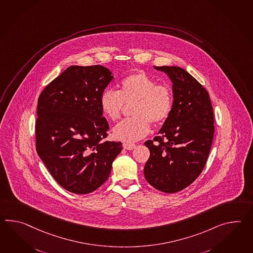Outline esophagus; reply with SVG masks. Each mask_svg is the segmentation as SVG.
<instances>
[{
  "instance_id": "obj_1",
  "label": "esophagus",
  "mask_w": 253,
  "mask_h": 253,
  "mask_svg": "<svg viewBox=\"0 0 253 253\" xmlns=\"http://www.w3.org/2000/svg\"><path fill=\"white\" fill-rule=\"evenodd\" d=\"M123 147H124V149L130 151V150H133L135 147H136V145H135V144H131V143H124Z\"/></svg>"
}]
</instances>
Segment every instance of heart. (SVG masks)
<instances>
[{
  "label": "heart",
  "mask_w": 253,
  "mask_h": 253,
  "mask_svg": "<svg viewBox=\"0 0 253 253\" xmlns=\"http://www.w3.org/2000/svg\"><path fill=\"white\" fill-rule=\"evenodd\" d=\"M133 103L131 114L113 128L115 139L134 142L144 138L151 124H162L168 118L173 106V92L170 86L159 84L145 73H133L123 79L120 90L107 89L100 96L101 112L111 121L122 116L125 104Z\"/></svg>",
  "instance_id": "obj_1"
}]
</instances>
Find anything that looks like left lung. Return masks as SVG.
Instances as JSON below:
<instances>
[{
  "mask_svg": "<svg viewBox=\"0 0 253 253\" xmlns=\"http://www.w3.org/2000/svg\"><path fill=\"white\" fill-rule=\"evenodd\" d=\"M154 68L171 80L173 106L159 135L144 143L151 153L144 176L155 189L174 193L191 185L207 163L213 140V109L207 90L184 69Z\"/></svg>",
  "mask_w": 253,
  "mask_h": 253,
  "instance_id": "obj_1",
  "label": "left lung"
}]
</instances>
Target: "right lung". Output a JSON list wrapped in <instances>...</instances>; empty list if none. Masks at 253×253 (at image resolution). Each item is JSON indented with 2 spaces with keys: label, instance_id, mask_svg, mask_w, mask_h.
<instances>
[{
  "label": "right lung",
  "instance_id": "obj_1",
  "mask_svg": "<svg viewBox=\"0 0 253 253\" xmlns=\"http://www.w3.org/2000/svg\"><path fill=\"white\" fill-rule=\"evenodd\" d=\"M101 65L68 67L40 94L35 124L36 151L65 190L87 194L102 185L121 141L103 140L110 129L100 96L113 80Z\"/></svg>",
  "mask_w": 253,
  "mask_h": 253
}]
</instances>
